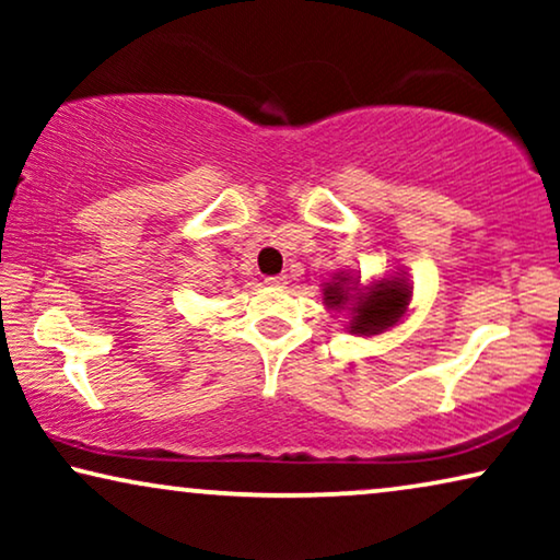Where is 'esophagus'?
Segmentation results:
<instances>
[{"label":"esophagus","mask_w":560,"mask_h":560,"mask_svg":"<svg viewBox=\"0 0 560 560\" xmlns=\"http://www.w3.org/2000/svg\"><path fill=\"white\" fill-rule=\"evenodd\" d=\"M265 282L272 288H282L288 285V275H270V278H265Z\"/></svg>","instance_id":"1"}]
</instances>
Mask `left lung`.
Instances as JSON below:
<instances>
[{"label": "left lung", "instance_id": "1", "mask_svg": "<svg viewBox=\"0 0 560 560\" xmlns=\"http://www.w3.org/2000/svg\"><path fill=\"white\" fill-rule=\"evenodd\" d=\"M410 285L400 278L380 280L366 293L359 295V288L347 285V278H339L324 288V303L328 308L341 311L351 305V324L349 331L357 336H374L385 328L395 326L408 311Z\"/></svg>", "mask_w": 560, "mask_h": 560}]
</instances>
